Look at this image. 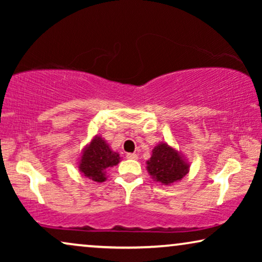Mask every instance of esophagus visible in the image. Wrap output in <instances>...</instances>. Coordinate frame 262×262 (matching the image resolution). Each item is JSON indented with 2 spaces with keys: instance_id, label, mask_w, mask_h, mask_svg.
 <instances>
[{
  "instance_id": "34e87169",
  "label": "esophagus",
  "mask_w": 262,
  "mask_h": 262,
  "mask_svg": "<svg viewBox=\"0 0 262 262\" xmlns=\"http://www.w3.org/2000/svg\"><path fill=\"white\" fill-rule=\"evenodd\" d=\"M126 157H127V159H130V160H137L138 159L137 154H127Z\"/></svg>"
}]
</instances>
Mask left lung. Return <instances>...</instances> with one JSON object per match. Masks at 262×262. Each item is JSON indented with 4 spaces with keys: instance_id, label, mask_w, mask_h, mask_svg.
I'll use <instances>...</instances> for the list:
<instances>
[{
    "instance_id": "1",
    "label": "left lung",
    "mask_w": 262,
    "mask_h": 262,
    "mask_svg": "<svg viewBox=\"0 0 262 262\" xmlns=\"http://www.w3.org/2000/svg\"><path fill=\"white\" fill-rule=\"evenodd\" d=\"M146 170L155 181L170 186L188 173L189 163L180 151L162 142L152 149L151 157L146 161Z\"/></svg>"
}]
</instances>
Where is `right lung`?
<instances>
[{"label":"right lung","instance_id":"1","mask_svg":"<svg viewBox=\"0 0 262 262\" xmlns=\"http://www.w3.org/2000/svg\"><path fill=\"white\" fill-rule=\"evenodd\" d=\"M119 161V154L113 151L108 143L96 135L82 150L78 170L93 181L103 182L107 179V169L117 166Z\"/></svg>","mask_w":262,"mask_h":262}]
</instances>
